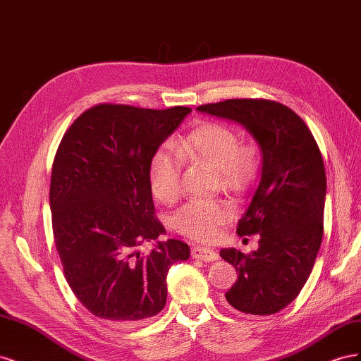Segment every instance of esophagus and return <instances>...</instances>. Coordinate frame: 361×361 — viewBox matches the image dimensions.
Wrapping results in <instances>:
<instances>
[{"label":"esophagus","mask_w":361,"mask_h":361,"mask_svg":"<svg viewBox=\"0 0 361 361\" xmlns=\"http://www.w3.org/2000/svg\"><path fill=\"white\" fill-rule=\"evenodd\" d=\"M191 256L192 259H199L203 262H214L218 259V255L211 248H204V247H194L191 250Z\"/></svg>","instance_id":"obj_1"}]
</instances>
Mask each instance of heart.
Listing matches in <instances>:
<instances>
[{
  "mask_svg": "<svg viewBox=\"0 0 361 361\" xmlns=\"http://www.w3.org/2000/svg\"><path fill=\"white\" fill-rule=\"evenodd\" d=\"M180 158L206 162L218 170L221 188L244 191L255 179L259 167V150L253 145L239 146V135L221 123H204L173 147L157 150L150 159L149 183L155 197L171 204L180 197ZM232 209L218 200H194L173 216V227L194 241H212Z\"/></svg>",
  "mask_w": 361,
  "mask_h": 361,
  "instance_id": "1",
  "label": "heart"
}]
</instances>
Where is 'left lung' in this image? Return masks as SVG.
<instances>
[{
	"label": "left lung",
	"instance_id": "left-lung-1",
	"mask_svg": "<svg viewBox=\"0 0 361 361\" xmlns=\"http://www.w3.org/2000/svg\"><path fill=\"white\" fill-rule=\"evenodd\" d=\"M197 111L244 126L262 152L257 187L239 218V236L259 235V248L244 255L223 248L238 280L226 300L248 314H274L307 281L324 233L326 178L318 145L290 108L265 99H228Z\"/></svg>",
	"mask_w": 361,
	"mask_h": 361
}]
</instances>
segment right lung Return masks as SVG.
<instances>
[{
  "mask_svg": "<svg viewBox=\"0 0 361 361\" xmlns=\"http://www.w3.org/2000/svg\"><path fill=\"white\" fill-rule=\"evenodd\" d=\"M190 113L102 104L63 135L49 188L54 239L75 297L97 318L130 325L158 314L170 267L190 257L178 239L157 241L147 255L137 250L166 235L154 216L149 166Z\"/></svg>",
  "mask_w": 361,
  "mask_h": 361,
  "instance_id": "obj_1",
  "label": "right lung"
}]
</instances>
